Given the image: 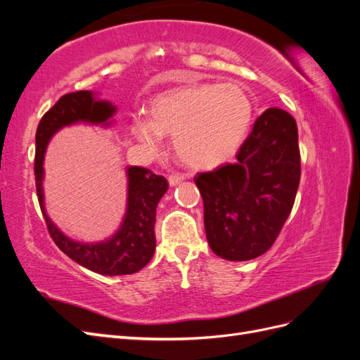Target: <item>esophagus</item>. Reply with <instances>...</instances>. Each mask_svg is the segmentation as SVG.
Wrapping results in <instances>:
<instances>
[{"instance_id":"34e87169","label":"esophagus","mask_w":360,"mask_h":360,"mask_svg":"<svg viewBox=\"0 0 360 360\" xmlns=\"http://www.w3.org/2000/svg\"><path fill=\"white\" fill-rule=\"evenodd\" d=\"M184 179H188L186 174H169V176H168V181H169L171 186H176V184H179Z\"/></svg>"}]
</instances>
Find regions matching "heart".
Returning a JSON list of instances; mask_svg holds the SVG:
<instances>
[{"label":"heart","mask_w":360,"mask_h":360,"mask_svg":"<svg viewBox=\"0 0 360 360\" xmlns=\"http://www.w3.org/2000/svg\"><path fill=\"white\" fill-rule=\"evenodd\" d=\"M252 102L236 84H195L158 94L148 120L135 118L130 132L151 150L160 136L174 138L179 159L195 169H212L236 155L252 120Z\"/></svg>","instance_id":"obj_1"}]
</instances>
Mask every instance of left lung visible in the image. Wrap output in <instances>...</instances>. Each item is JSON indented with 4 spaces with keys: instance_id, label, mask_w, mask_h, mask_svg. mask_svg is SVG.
Here are the masks:
<instances>
[{
    "instance_id": "left-lung-1",
    "label": "left lung",
    "mask_w": 360,
    "mask_h": 360,
    "mask_svg": "<svg viewBox=\"0 0 360 360\" xmlns=\"http://www.w3.org/2000/svg\"><path fill=\"white\" fill-rule=\"evenodd\" d=\"M296 120L269 108L254 123L237 162L195 176L204 226L216 255L246 261L275 243L291 213L300 181Z\"/></svg>"
}]
</instances>
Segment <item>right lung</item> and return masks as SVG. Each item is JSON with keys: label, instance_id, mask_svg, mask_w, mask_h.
Listing matches in <instances>:
<instances>
[{"label": "right lung", "instance_id": "right-lung-1", "mask_svg": "<svg viewBox=\"0 0 360 360\" xmlns=\"http://www.w3.org/2000/svg\"><path fill=\"white\" fill-rule=\"evenodd\" d=\"M114 114L115 106L111 102L99 101L91 91L64 94L40 120L36 132L34 159L39 204L52 240L82 267L106 276L136 274L153 258L156 207L168 189L167 179L156 176L147 168H127V209L123 222L112 237L97 243L75 242L58 230L46 214L41 183L46 146L61 127L75 123L110 126V118Z\"/></svg>", "mask_w": 360, "mask_h": 360}]
</instances>
